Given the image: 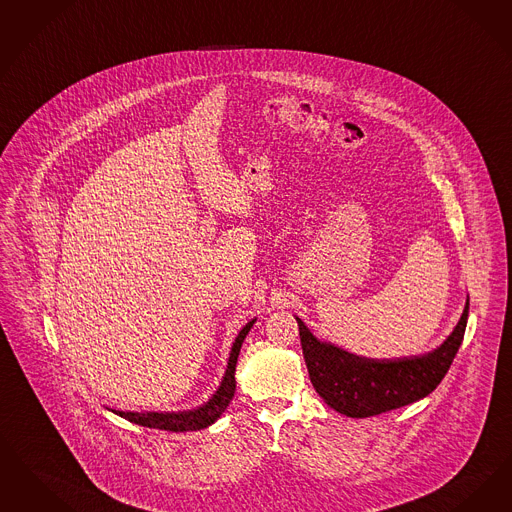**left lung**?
Wrapping results in <instances>:
<instances>
[{"label": "left lung", "mask_w": 512, "mask_h": 512, "mask_svg": "<svg viewBox=\"0 0 512 512\" xmlns=\"http://www.w3.org/2000/svg\"><path fill=\"white\" fill-rule=\"evenodd\" d=\"M469 318V303L444 345L423 356L369 360L320 343L297 318L312 387L329 408L347 417H371L425 398L448 373Z\"/></svg>", "instance_id": "1"}]
</instances>
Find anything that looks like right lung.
I'll use <instances>...</instances> for the list:
<instances>
[{
	"mask_svg": "<svg viewBox=\"0 0 512 512\" xmlns=\"http://www.w3.org/2000/svg\"><path fill=\"white\" fill-rule=\"evenodd\" d=\"M255 320H251L246 328L240 331V335L234 341V347L230 350V358H228V366H226L225 377L219 390L213 394V398L200 406L198 409H188V411H179V413H131V411H114L118 413L123 419L141 425V427H148V429L171 430V432H184V430H200L209 427L211 423H215L221 413L225 411L226 406L230 404L234 390H236V362H238V354L242 343L246 339L247 331L251 329Z\"/></svg>",
	"mask_w": 512,
	"mask_h": 512,
	"instance_id": "add662e5",
	"label": "right lung"
}]
</instances>
